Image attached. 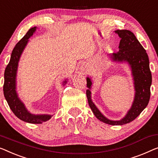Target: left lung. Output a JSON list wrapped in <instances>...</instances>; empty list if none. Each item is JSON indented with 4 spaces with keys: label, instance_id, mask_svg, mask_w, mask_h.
<instances>
[{
    "label": "left lung",
    "instance_id": "8db88e82",
    "mask_svg": "<svg viewBox=\"0 0 158 158\" xmlns=\"http://www.w3.org/2000/svg\"><path fill=\"white\" fill-rule=\"evenodd\" d=\"M115 32L121 38L118 52L110 54L109 57L113 62H126L130 65L135 91L133 104L124 118L119 121H111L103 116L91 100L90 89L92 81L89 77L86 78L89 88L86 90V96L89 106L99 121L112 126H121L135 120L146 108L150 97L152 74L148 54L135 35L128 30H117Z\"/></svg>",
    "mask_w": 158,
    "mask_h": 158
}]
</instances>
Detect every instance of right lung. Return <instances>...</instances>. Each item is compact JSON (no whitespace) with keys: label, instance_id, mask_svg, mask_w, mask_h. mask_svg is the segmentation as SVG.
I'll list each match as a JSON object with an SVG mask.
<instances>
[{"label":"right lung","instance_id":"add662e5","mask_svg":"<svg viewBox=\"0 0 158 158\" xmlns=\"http://www.w3.org/2000/svg\"><path fill=\"white\" fill-rule=\"evenodd\" d=\"M35 30H36V27L30 28L26 35L16 44L12 52L10 62L7 65L4 73L3 94L9 107L18 118L27 123L40 124L48 121L51 118L52 115H35L30 113L24 103L19 98L16 91V76H17L19 60L29 41L28 39L33 35ZM67 82V80L64 81L63 85H65Z\"/></svg>","mask_w":158,"mask_h":158}]
</instances>
